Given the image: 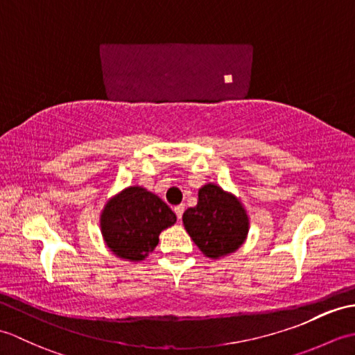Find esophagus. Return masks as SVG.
Returning <instances> with one entry per match:
<instances>
[{"label":"esophagus","mask_w":355,"mask_h":355,"mask_svg":"<svg viewBox=\"0 0 355 355\" xmlns=\"http://www.w3.org/2000/svg\"><path fill=\"white\" fill-rule=\"evenodd\" d=\"M173 212H175V215H177L178 220H182L183 212H184V206H183V205H178V206H175V207H173Z\"/></svg>","instance_id":"1"}]
</instances>
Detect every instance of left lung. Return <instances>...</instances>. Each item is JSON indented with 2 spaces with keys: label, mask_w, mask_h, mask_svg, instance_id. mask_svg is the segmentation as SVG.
<instances>
[{
  "label": "left lung",
  "mask_w": 355,
  "mask_h": 355,
  "mask_svg": "<svg viewBox=\"0 0 355 355\" xmlns=\"http://www.w3.org/2000/svg\"><path fill=\"white\" fill-rule=\"evenodd\" d=\"M186 232L207 258L236 252L248 233V216L241 201L214 183L198 191V202L183 214Z\"/></svg>",
  "instance_id": "8db88e82"
}]
</instances>
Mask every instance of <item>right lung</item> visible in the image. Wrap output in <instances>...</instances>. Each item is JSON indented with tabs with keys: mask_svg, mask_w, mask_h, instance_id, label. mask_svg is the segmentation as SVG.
Masks as SVG:
<instances>
[{
	"mask_svg": "<svg viewBox=\"0 0 355 355\" xmlns=\"http://www.w3.org/2000/svg\"><path fill=\"white\" fill-rule=\"evenodd\" d=\"M175 221V214L155 193L130 186L105 205L101 229L105 243L119 258L143 261L157 247L162 230Z\"/></svg>",
	"mask_w": 355,
	"mask_h": 355,
	"instance_id": "add662e5",
	"label": "right lung"
}]
</instances>
